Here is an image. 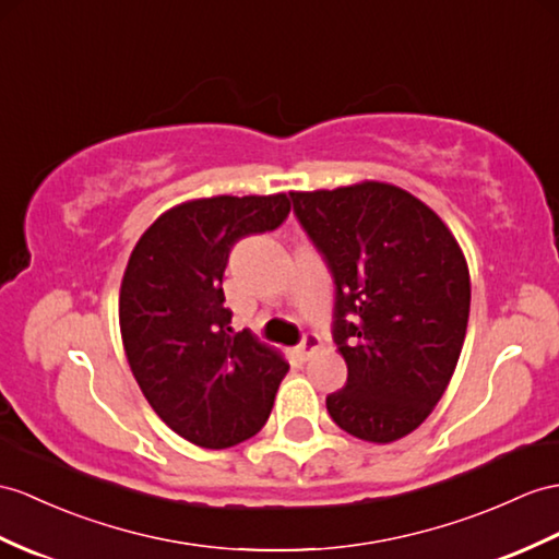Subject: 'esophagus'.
<instances>
[{"label":"esophagus","instance_id":"34e87169","mask_svg":"<svg viewBox=\"0 0 559 559\" xmlns=\"http://www.w3.org/2000/svg\"><path fill=\"white\" fill-rule=\"evenodd\" d=\"M318 348H320V336L318 334H306L304 342L296 346V353H298V358H301V360H308Z\"/></svg>","mask_w":559,"mask_h":559}]
</instances>
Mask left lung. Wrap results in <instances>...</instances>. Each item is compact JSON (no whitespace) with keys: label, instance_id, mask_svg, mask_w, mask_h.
Wrapping results in <instances>:
<instances>
[{"label":"left lung","instance_id":"left-lung-1","mask_svg":"<svg viewBox=\"0 0 559 559\" xmlns=\"http://www.w3.org/2000/svg\"><path fill=\"white\" fill-rule=\"evenodd\" d=\"M336 284L332 334L346 386L326 413L350 437L391 443L448 389L469 320V270L451 229L405 189L360 185L289 192Z\"/></svg>","mask_w":559,"mask_h":559}]
</instances>
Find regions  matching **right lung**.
I'll list each match as a JSON object with an SVG mask.
<instances>
[{
    "label": "right lung",
    "instance_id": "1",
    "mask_svg": "<svg viewBox=\"0 0 559 559\" xmlns=\"http://www.w3.org/2000/svg\"><path fill=\"white\" fill-rule=\"evenodd\" d=\"M287 194L185 201L140 237L120 284V336L154 413L201 448L255 437L289 365L249 332H235L223 272L241 237L270 233Z\"/></svg>",
    "mask_w": 559,
    "mask_h": 559
}]
</instances>
